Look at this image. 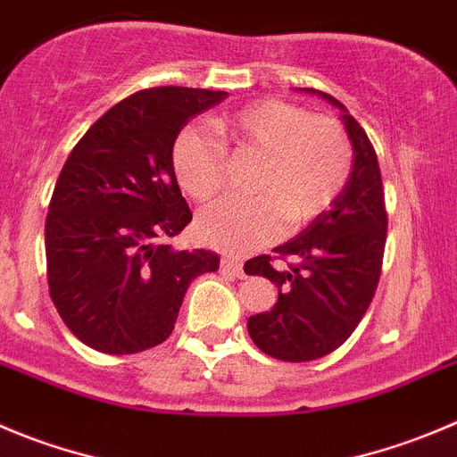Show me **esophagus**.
Instances as JSON below:
<instances>
[{
    "label": "esophagus",
    "mask_w": 457,
    "mask_h": 457,
    "mask_svg": "<svg viewBox=\"0 0 457 457\" xmlns=\"http://www.w3.org/2000/svg\"><path fill=\"white\" fill-rule=\"evenodd\" d=\"M220 268H223L225 272H232V275L237 277H243L245 272H243V262L238 257H229V254H225L223 259H220Z\"/></svg>",
    "instance_id": "esophagus-1"
}]
</instances>
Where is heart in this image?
<instances>
[{"label":"heart","instance_id":"obj_1","mask_svg":"<svg viewBox=\"0 0 457 457\" xmlns=\"http://www.w3.org/2000/svg\"><path fill=\"white\" fill-rule=\"evenodd\" d=\"M234 153L262 155L250 198H223L195 220L200 238L225 250H253L284 229L304 228L325 214L347 187L353 146L340 121L279 99H259L214 119ZM228 151L203 126H185L170 148L182 189L209 200L223 189Z\"/></svg>","mask_w":457,"mask_h":457}]
</instances>
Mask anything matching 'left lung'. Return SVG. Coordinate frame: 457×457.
Masks as SVG:
<instances>
[{"label":"left lung","instance_id":"obj_1","mask_svg":"<svg viewBox=\"0 0 457 457\" xmlns=\"http://www.w3.org/2000/svg\"><path fill=\"white\" fill-rule=\"evenodd\" d=\"M315 92V89H306ZM329 104L345 110L325 92ZM353 146V170L329 212L295 238L245 263L248 275L279 288L277 304L248 320L250 338L277 361L306 363L338 349L363 320L378 287L387 212L377 151L363 126L343 114ZM285 262L277 269L274 259Z\"/></svg>","mask_w":457,"mask_h":457}]
</instances>
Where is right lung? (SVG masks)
Segmentation results:
<instances>
[{"mask_svg": "<svg viewBox=\"0 0 457 457\" xmlns=\"http://www.w3.org/2000/svg\"><path fill=\"white\" fill-rule=\"evenodd\" d=\"M225 96L176 85L135 92L67 157L45 223L46 281L87 347L121 356L164 343L191 281L219 270V254L169 245L191 220L170 148L191 117Z\"/></svg>", "mask_w": 457, "mask_h": 457, "instance_id": "1", "label": "right lung"}]
</instances>
